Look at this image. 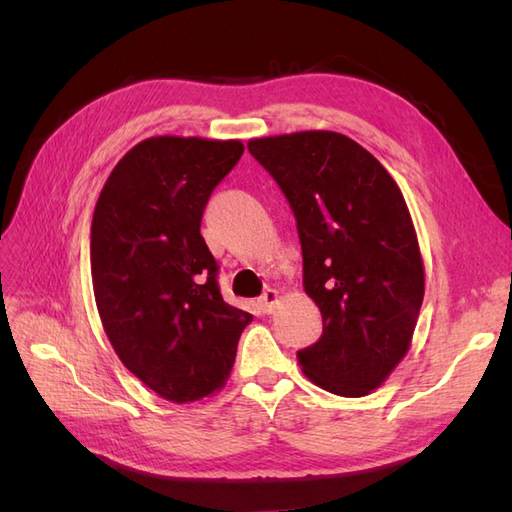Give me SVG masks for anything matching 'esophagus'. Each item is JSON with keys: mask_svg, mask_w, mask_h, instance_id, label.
Wrapping results in <instances>:
<instances>
[{"mask_svg": "<svg viewBox=\"0 0 512 512\" xmlns=\"http://www.w3.org/2000/svg\"><path fill=\"white\" fill-rule=\"evenodd\" d=\"M277 301H280V292L273 290V288L262 292V297L258 299V303H260V307H262V312H267V314L273 312V307L277 305Z\"/></svg>", "mask_w": 512, "mask_h": 512, "instance_id": "1", "label": "esophagus"}]
</instances>
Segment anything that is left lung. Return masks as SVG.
I'll return each instance as SVG.
<instances>
[{"label":"left lung","mask_w":512,"mask_h":512,"mask_svg":"<svg viewBox=\"0 0 512 512\" xmlns=\"http://www.w3.org/2000/svg\"><path fill=\"white\" fill-rule=\"evenodd\" d=\"M247 149L294 211L303 286L322 314L320 339L297 352L303 374L335 395H369L406 356L425 297L404 194L339 132L252 138Z\"/></svg>","instance_id":"left-lung-1"}]
</instances>
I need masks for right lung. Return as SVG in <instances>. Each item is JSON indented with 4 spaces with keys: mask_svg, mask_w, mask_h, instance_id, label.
<instances>
[{
    "mask_svg": "<svg viewBox=\"0 0 512 512\" xmlns=\"http://www.w3.org/2000/svg\"><path fill=\"white\" fill-rule=\"evenodd\" d=\"M241 141L151 136L108 175L91 220V282L108 342L160 397L213 395L252 314L228 305L200 235L207 200Z\"/></svg>",
    "mask_w": 512,
    "mask_h": 512,
    "instance_id": "1",
    "label": "right lung"
}]
</instances>
